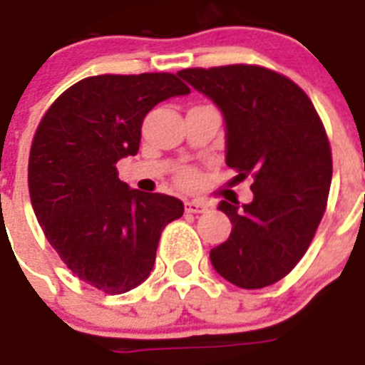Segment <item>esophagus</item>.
<instances>
[{"label":"esophagus","mask_w":365,"mask_h":365,"mask_svg":"<svg viewBox=\"0 0 365 365\" xmlns=\"http://www.w3.org/2000/svg\"><path fill=\"white\" fill-rule=\"evenodd\" d=\"M185 211L190 212V215L205 212L207 211V203L198 202V200H190V202H185Z\"/></svg>","instance_id":"1"}]
</instances>
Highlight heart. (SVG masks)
I'll return each instance as SVG.
<instances>
[{
  "label": "heart",
  "mask_w": 365,
  "mask_h": 365,
  "mask_svg": "<svg viewBox=\"0 0 365 365\" xmlns=\"http://www.w3.org/2000/svg\"><path fill=\"white\" fill-rule=\"evenodd\" d=\"M195 180H196L195 173H190V170H187V173H183V175H182V182L187 183V185L195 182Z\"/></svg>",
  "instance_id": "b5f03b06"
}]
</instances>
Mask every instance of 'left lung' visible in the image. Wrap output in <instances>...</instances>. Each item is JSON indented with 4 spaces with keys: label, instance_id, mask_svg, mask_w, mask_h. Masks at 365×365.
Here are the masks:
<instances>
[{
    "label": "left lung",
    "instance_id": "1",
    "mask_svg": "<svg viewBox=\"0 0 365 365\" xmlns=\"http://www.w3.org/2000/svg\"><path fill=\"white\" fill-rule=\"evenodd\" d=\"M178 76L222 113L235 180L252 178L251 203H218L232 231L211 249L212 267L242 289L267 287L300 262L326 211L333 176L326 130L307 94L269 68H185Z\"/></svg>",
    "mask_w": 365,
    "mask_h": 365
}]
</instances>
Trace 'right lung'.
Returning a JSON list of instances; mask_svg holds the SVG:
<instances>
[{"label":"right lung","mask_w":365,"mask_h":365,"mask_svg":"<svg viewBox=\"0 0 365 365\" xmlns=\"http://www.w3.org/2000/svg\"><path fill=\"white\" fill-rule=\"evenodd\" d=\"M189 93L169 72L85 78L36 130L29 158L36 218L67 267L105 293L145 282L163 227L183 215L175 196L130 189L116 163L138 153L153 107Z\"/></svg>","instance_id":"1"}]
</instances>
